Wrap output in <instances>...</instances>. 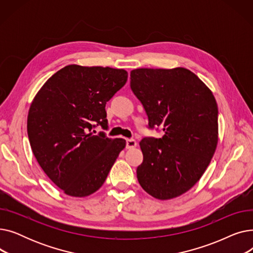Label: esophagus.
Here are the masks:
<instances>
[{
  "label": "esophagus",
  "mask_w": 253,
  "mask_h": 253,
  "mask_svg": "<svg viewBox=\"0 0 253 253\" xmlns=\"http://www.w3.org/2000/svg\"><path fill=\"white\" fill-rule=\"evenodd\" d=\"M137 145V142L135 139H127L126 140V148L127 149H133Z\"/></svg>",
  "instance_id": "esophagus-1"
}]
</instances>
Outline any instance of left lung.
<instances>
[{"label":"left lung","mask_w":253,"mask_h":253,"mask_svg":"<svg viewBox=\"0 0 253 253\" xmlns=\"http://www.w3.org/2000/svg\"><path fill=\"white\" fill-rule=\"evenodd\" d=\"M130 87L149 119L161 127V138L140 141L143 160L137 167L141 188L160 200L188 192L201 178L218 140V109L210 89L191 71L137 69Z\"/></svg>","instance_id":"obj_1"}]
</instances>
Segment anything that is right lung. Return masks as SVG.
I'll use <instances>...</instances> for the list:
<instances>
[{"instance_id": "1", "label": "right lung", "mask_w": 253, "mask_h": 253, "mask_svg": "<svg viewBox=\"0 0 253 253\" xmlns=\"http://www.w3.org/2000/svg\"><path fill=\"white\" fill-rule=\"evenodd\" d=\"M125 70L66 65L40 89L28 116L33 153L47 176L66 195L96 192L126 145L112 139L105 104L127 82Z\"/></svg>"}]
</instances>
